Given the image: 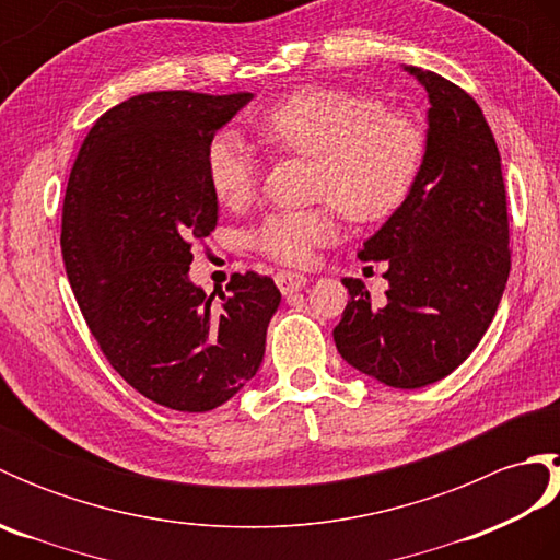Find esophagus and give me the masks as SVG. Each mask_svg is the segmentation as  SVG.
I'll use <instances>...</instances> for the list:
<instances>
[{
	"instance_id": "34e87169",
	"label": "esophagus",
	"mask_w": 560,
	"mask_h": 560,
	"mask_svg": "<svg viewBox=\"0 0 560 560\" xmlns=\"http://www.w3.org/2000/svg\"><path fill=\"white\" fill-rule=\"evenodd\" d=\"M273 279H277V287L283 295H291L295 291H301V289H305V283H307L305 273H299V271H279Z\"/></svg>"
}]
</instances>
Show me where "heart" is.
Here are the masks:
<instances>
[{
  "instance_id": "heart-1",
  "label": "heart",
  "mask_w": 560,
  "mask_h": 560,
  "mask_svg": "<svg viewBox=\"0 0 560 560\" xmlns=\"http://www.w3.org/2000/svg\"><path fill=\"white\" fill-rule=\"evenodd\" d=\"M257 132L279 151L315 159L307 209L273 211L253 233V245L287 265H305L317 247L339 235V209L355 223L392 217L419 180L425 137L409 115L385 110L365 93L303 86L259 117ZM207 175L225 207L255 195L259 163L235 132H219L207 147Z\"/></svg>"
}]
</instances>
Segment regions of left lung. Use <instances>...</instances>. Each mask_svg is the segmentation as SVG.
Instances as JSON below:
<instances>
[{"label": "left lung", "mask_w": 560, "mask_h": 560, "mask_svg": "<svg viewBox=\"0 0 560 560\" xmlns=\"http://www.w3.org/2000/svg\"><path fill=\"white\" fill-rule=\"evenodd\" d=\"M428 91L425 159L409 199L359 257L387 261L383 305L359 279L335 327L341 359L399 389L450 375L489 329L510 273L501 153L467 91L435 71L407 67Z\"/></svg>", "instance_id": "1"}]
</instances>
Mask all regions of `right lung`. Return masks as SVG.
Segmentation results:
<instances>
[{"label":"right lung","mask_w":560,"mask_h":560,"mask_svg":"<svg viewBox=\"0 0 560 560\" xmlns=\"http://www.w3.org/2000/svg\"><path fill=\"white\" fill-rule=\"evenodd\" d=\"M253 93L151 91L101 115L69 173L62 257L105 359L175 411L221 407L255 377L281 293L233 273L213 303L187 279L192 243L217 229L207 147Z\"/></svg>","instance_id":"right-lung-1"}]
</instances>
